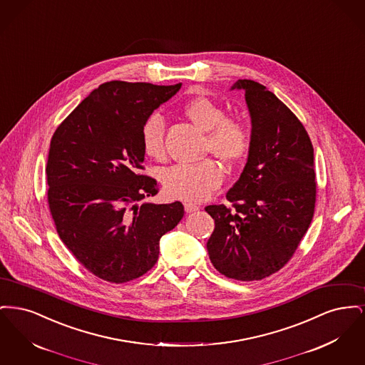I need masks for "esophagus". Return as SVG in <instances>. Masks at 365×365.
Segmentation results:
<instances>
[{
    "label": "esophagus",
    "mask_w": 365,
    "mask_h": 365,
    "mask_svg": "<svg viewBox=\"0 0 365 365\" xmlns=\"http://www.w3.org/2000/svg\"><path fill=\"white\" fill-rule=\"evenodd\" d=\"M185 210H186L187 213L195 212V210H198V205H195V204H191V202H186V204H185Z\"/></svg>",
    "instance_id": "obj_1"
}]
</instances>
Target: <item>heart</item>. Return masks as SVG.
Wrapping results in <instances>:
<instances>
[{
	"label": "heart",
	"mask_w": 365,
	"mask_h": 365,
	"mask_svg": "<svg viewBox=\"0 0 365 365\" xmlns=\"http://www.w3.org/2000/svg\"><path fill=\"white\" fill-rule=\"evenodd\" d=\"M185 115L198 128L207 133V152L226 163H237L247 156L252 134L247 125L235 118L227 116V110L216 101L200 96L183 108ZM165 122L160 113L149 115L140 128V142L146 156L163 158L165 155ZM223 182V171L213 160L195 164H178L161 173L165 192L182 201L200 202L207 200Z\"/></svg>",
	"instance_id": "b5f03b06"
}]
</instances>
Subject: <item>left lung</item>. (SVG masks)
I'll use <instances>...</instances> for the list:
<instances>
[{"label":"left lung","instance_id":"obj_1","mask_svg":"<svg viewBox=\"0 0 365 365\" xmlns=\"http://www.w3.org/2000/svg\"><path fill=\"white\" fill-rule=\"evenodd\" d=\"M252 119L242 174L227 192L232 209L205 208L215 220L207 243L213 267L227 278L261 280L294 255L312 222L316 175L311 138L294 113L265 86L240 79Z\"/></svg>","mask_w":365,"mask_h":365}]
</instances>
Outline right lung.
<instances>
[{
	"label": "right lung",
	"mask_w": 365,
	"mask_h": 365,
	"mask_svg": "<svg viewBox=\"0 0 365 365\" xmlns=\"http://www.w3.org/2000/svg\"><path fill=\"white\" fill-rule=\"evenodd\" d=\"M182 83L112 81L78 105L53 134L46 164L48 202L60 240L86 269L110 283L153 268L160 238L185 215L182 202H142L156 179L140 174L145 119Z\"/></svg>",
	"instance_id": "add662e5"
}]
</instances>
